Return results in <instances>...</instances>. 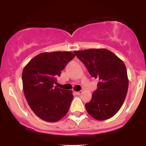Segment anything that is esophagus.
I'll list each match as a JSON object with an SVG mask.
<instances>
[{
    "label": "esophagus",
    "instance_id": "esophagus-1",
    "mask_svg": "<svg viewBox=\"0 0 146 146\" xmlns=\"http://www.w3.org/2000/svg\"><path fill=\"white\" fill-rule=\"evenodd\" d=\"M82 90H80V91H78V92H75V93L76 95H81L82 93Z\"/></svg>",
    "mask_w": 146,
    "mask_h": 146
}]
</instances>
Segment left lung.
I'll return each instance as SVG.
<instances>
[{"label": "left lung", "instance_id": "left-lung-1", "mask_svg": "<svg viewBox=\"0 0 146 146\" xmlns=\"http://www.w3.org/2000/svg\"><path fill=\"white\" fill-rule=\"evenodd\" d=\"M74 53L90 75L99 81L91 100L85 104L87 113L100 121L110 119L121 108L128 92L125 64L106 48H90Z\"/></svg>", "mask_w": 146, "mask_h": 146}]
</instances>
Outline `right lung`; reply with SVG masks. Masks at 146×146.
Segmentation results:
<instances>
[{"instance_id": "right-lung-1", "label": "right lung", "mask_w": 146, "mask_h": 146, "mask_svg": "<svg viewBox=\"0 0 146 146\" xmlns=\"http://www.w3.org/2000/svg\"><path fill=\"white\" fill-rule=\"evenodd\" d=\"M75 56L69 51L44 52L37 55L22 73L23 91L28 104L44 121H59L68 113L72 90L54 86L61 71Z\"/></svg>"}]
</instances>
